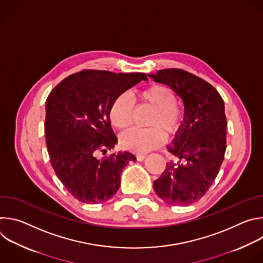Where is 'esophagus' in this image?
<instances>
[{
  "instance_id": "obj_1",
  "label": "esophagus",
  "mask_w": 263,
  "mask_h": 263,
  "mask_svg": "<svg viewBox=\"0 0 263 263\" xmlns=\"http://www.w3.org/2000/svg\"><path fill=\"white\" fill-rule=\"evenodd\" d=\"M144 158H145V155H144V154H137V155H136V159H137L138 161H142V160H144Z\"/></svg>"
}]
</instances>
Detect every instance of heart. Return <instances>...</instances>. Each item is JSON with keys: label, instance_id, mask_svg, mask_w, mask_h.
<instances>
[{"label": "heart", "instance_id": "b5f03b06", "mask_svg": "<svg viewBox=\"0 0 263 263\" xmlns=\"http://www.w3.org/2000/svg\"><path fill=\"white\" fill-rule=\"evenodd\" d=\"M135 101L153 109L145 130L132 129L120 137L122 147L134 153H146L160 145L167 137L175 136L182 128L185 114L182 106L177 103L176 93L167 86L154 84L136 93ZM134 103L127 93L120 95L112 103L109 111L110 121L116 128L125 130L132 125Z\"/></svg>", "mask_w": 263, "mask_h": 263}]
</instances>
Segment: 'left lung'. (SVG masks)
Here are the masks:
<instances>
[{
    "label": "left lung",
    "instance_id": "8db88e82",
    "mask_svg": "<svg viewBox=\"0 0 263 263\" xmlns=\"http://www.w3.org/2000/svg\"><path fill=\"white\" fill-rule=\"evenodd\" d=\"M168 85L184 103L185 118L168 152L176 159L166 163L154 181L157 196L174 206L199 201L214 182L226 152L227 119L218 91L207 81L181 68H165L149 74Z\"/></svg>",
    "mask_w": 263,
    "mask_h": 263
}]
</instances>
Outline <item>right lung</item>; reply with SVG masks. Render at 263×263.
I'll list each match as a JSON object with an SVG mask.
<instances>
[{
  "instance_id": "obj_1",
  "label": "right lung",
  "mask_w": 263,
  "mask_h": 263,
  "mask_svg": "<svg viewBox=\"0 0 263 263\" xmlns=\"http://www.w3.org/2000/svg\"><path fill=\"white\" fill-rule=\"evenodd\" d=\"M141 80H147L143 72L83 69L69 74L50 92L45 121L50 161L78 201L98 204L111 199L120 189L123 170L136 159L129 152L106 153L118 141L111 129L110 107Z\"/></svg>"
}]
</instances>
